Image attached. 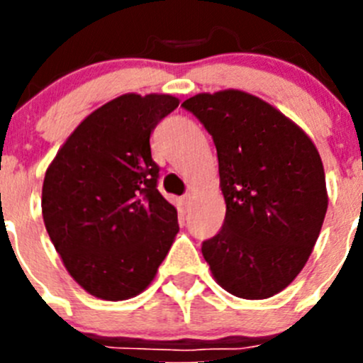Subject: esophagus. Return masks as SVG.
Here are the masks:
<instances>
[{"label":"esophagus","instance_id":"esophagus-1","mask_svg":"<svg viewBox=\"0 0 363 363\" xmlns=\"http://www.w3.org/2000/svg\"><path fill=\"white\" fill-rule=\"evenodd\" d=\"M193 199H195V196H193V195H191V193H186V195H184V196H182V199H181V202H182V205H184V207H186V208H188V207H189V205H191V202H193Z\"/></svg>","mask_w":363,"mask_h":363}]
</instances>
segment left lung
<instances>
[{
	"label": "left lung",
	"mask_w": 363,
	"mask_h": 363,
	"mask_svg": "<svg viewBox=\"0 0 363 363\" xmlns=\"http://www.w3.org/2000/svg\"><path fill=\"white\" fill-rule=\"evenodd\" d=\"M212 135L226 216L202 255L240 298L283 291L313 252L328 207L320 152L291 119L239 89L182 104Z\"/></svg>",
	"instance_id": "1"
}]
</instances>
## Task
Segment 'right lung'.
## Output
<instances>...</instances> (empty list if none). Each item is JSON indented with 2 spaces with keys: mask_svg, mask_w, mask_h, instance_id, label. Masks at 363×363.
Masks as SVG:
<instances>
[{
  "mask_svg": "<svg viewBox=\"0 0 363 363\" xmlns=\"http://www.w3.org/2000/svg\"><path fill=\"white\" fill-rule=\"evenodd\" d=\"M177 105L170 94H123L89 113L47 168V233L69 276L98 298L142 294L177 235V211L156 188L149 144Z\"/></svg>",
  "mask_w": 363,
  "mask_h": 363,
  "instance_id": "obj_1",
  "label": "right lung"
}]
</instances>
